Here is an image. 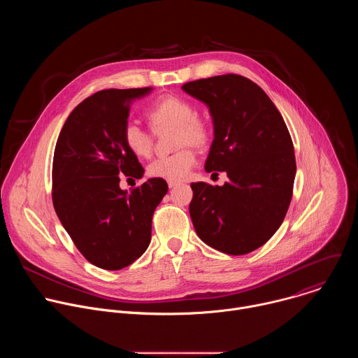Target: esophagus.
Here are the masks:
<instances>
[{
  "instance_id": "1",
  "label": "esophagus",
  "mask_w": 358,
  "mask_h": 358,
  "mask_svg": "<svg viewBox=\"0 0 358 358\" xmlns=\"http://www.w3.org/2000/svg\"><path fill=\"white\" fill-rule=\"evenodd\" d=\"M178 185V182H174V181H169V187L170 188H174V187H177Z\"/></svg>"
}]
</instances>
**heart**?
Instances as JSON below:
<instances>
[{"label": "heart", "mask_w": 358, "mask_h": 358, "mask_svg": "<svg viewBox=\"0 0 358 358\" xmlns=\"http://www.w3.org/2000/svg\"><path fill=\"white\" fill-rule=\"evenodd\" d=\"M147 117L155 131L174 127V144L176 147H182L170 156L152 160L147 167L148 176L174 182L185 180L196 162L195 152L188 144L203 147L210 143L211 127L208 122L195 113L191 101L173 94L159 99L148 109ZM122 137L124 145L136 157H148L151 155L152 136L136 122L129 120L124 123Z\"/></svg>", "instance_id": "obj_1"}]
</instances>
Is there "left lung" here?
<instances>
[{
	"label": "left lung",
	"instance_id": "obj_1",
	"mask_svg": "<svg viewBox=\"0 0 358 358\" xmlns=\"http://www.w3.org/2000/svg\"><path fill=\"white\" fill-rule=\"evenodd\" d=\"M182 90L203 101L214 122L206 171L224 185L192 182L196 235L228 255H246L282 225L293 194L296 160L286 123L269 96L241 75L192 80Z\"/></svg>",
	"mask_w": 358,
	"mask_h": 358
}]
</instances>
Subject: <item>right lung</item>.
Segmentation results:
<instances>
[{
	"mask_svg": "<svg viewBox=\"0 0 358 358\" xmlns=\"http://www.w3.org/2000/svg\"><path fill=\"white\" fill-rule=\"evenodd\" d=\"M151 87L100 90L79 103L58 137L52 163V202L75 246L92 265L119 271L150 245L151 220L169 191L150 178L130 192L120 177L144 169L123 143L130 103Z\"/></svg>",
	"mask_w": 358,
	"mask_h": 358,
	"instance_id": "right-lung-1",
	"label": "right lung"
}]
</instances>
